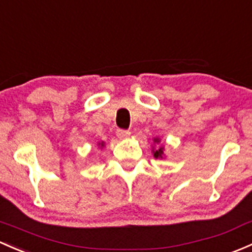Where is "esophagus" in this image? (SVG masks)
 Listing matches in <instances>:
<instances>
[{
	"label": "esophagus",
	"mask_w": 252,
	"mask_h": 252,
	"mask_svg": "<svg viewBox=\"0 0 252 252\" xmlns=\"http://www.w3.org/2000/svg\"><path fill=\"white\" fill-rule=\"evenodd\" d=\"M117 136L119 139H128L130 136V131L129 130H123V129H118L117 130Z\"/></svg>",
	"instance_id": "1"
}]
</instances>
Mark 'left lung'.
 <instances>
[{"mask_svg": "<svg viewBox=\"0 0 252 252\" xmlns=\"http://www.w3.org/2000/svg\"><path fill=\"white\" fill-rule=\"evenodd\" d=\"M153 142H155V144H159L160 140L158 139V137H155V139H153ZM152 153H153V156H155L156 159H158V158H159V159H163V157H164V147L163 146H160V147H158V148L153 147Z\"/></svg>", "mask_w": 252, "mask_h": 252, "instance_id": "8db88e82", "label": "left lung"}]
</instances>
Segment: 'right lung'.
Returning a JSON list of instances; mask_svg holds the SVG:
<instances>
[{
    "mask_svg": "<svg viewBox=\"0 0 252 252\" xmlns=\"http://www.w3.org/2000/svg\"><path fill=\"white\" fill-rule=\"evenodd\" d=\"M97 145H99V146H100V147H101V148L105 146V144H104V142H99V144H97Z\"/></svg>",
    "mask_w": 252,
    "mask_h": 252,
    "instance_id": "obj_1",
    "label": "right lung"
}]
</instances>
